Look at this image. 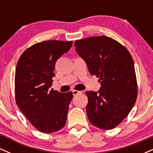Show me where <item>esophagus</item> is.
I'll return each instance as SVG.
<instances>
[{"mask_svg":"<svg viewBox=\"0 0 153 153\" xmlns=\"http://www.w3.org/2000/svg\"><path fill=\"white\" fill-rule=\"evenodd\" d=\"M73 96H77V95H79L80 94H82V91H77V90H73Z\"/></svg>","mask_w":153,"mask_h":153,"instance_id":"obj_1","label":"esophagus"}]
</instances>
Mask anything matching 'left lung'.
Here are the masks:
<instances>
[{"mask_svg": "<svg viewBox=\"0 0 153 153\" xmlns=\"http://www.w3.org/2000/svg\"><path fill=\"white\" fill-rule=\"evenodd\" d=\"M74 46L91 74L101 82L98 92H85L89 121L100 129H114L136 102L137 83L132 57L125 47L106 36L77 40Z\"/></svg>", "mask_w": 153, "mask_h": 153, "instance_id": "8db88e82", "label": "left lung"}]
</instances>
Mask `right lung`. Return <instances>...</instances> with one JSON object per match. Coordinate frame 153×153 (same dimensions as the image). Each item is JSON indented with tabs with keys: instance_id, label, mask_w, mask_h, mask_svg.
I'll return each mask as SVG.
<instances>
[{
	"instance_id": "add662e5",
	"label": "right lung",
	"mask_w": 153,
	"mask_h": 153,
	"mask_svg": "<svg viewBox=\"0 0 153 153\" xmlns=\"http://www.w3.org/2000/svg\"><path fill=\"white\" fill-rule=\"evenodd\" d=\"M73 42L49 40L24 51L17 62L15 96L26 119L44 133L60 130L65 125L72 92L50 90L56 61L71 48Z\"/></svg>"
}]
</instances>
